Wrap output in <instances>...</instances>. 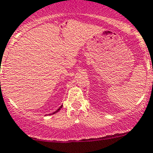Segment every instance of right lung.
<instances>
[{
  "label": "right lung",
  "instance_id": "right-lung-1",
  "mask_svg": "<svg viewBox=\"0 0 153 153\" xmlns=\"http://www.w3.org/2000/svg\"><path fill=\"white\" fill-rule=\"evenodd\" d=\"M62 106H63V105H61V107H60V108H59L57 109V111H54V112H53V114H55V113H57V112H58V111H60V110H61V108H62Z\"/></svg>",
  "mask_w": 153,
  "mask_h": 153
}]
</instances>
